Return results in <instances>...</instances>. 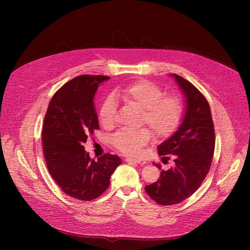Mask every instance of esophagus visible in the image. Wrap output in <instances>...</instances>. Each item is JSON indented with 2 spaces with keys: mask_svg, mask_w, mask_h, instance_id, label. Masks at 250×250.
Returning <instances> with one entry per match:
<instances>
[{
  "mask_svg": "<svg viewBox=\"0 0 250 250\" xmlns=\"http://www.w3.org/2000/svg\"><path fill=\"white\" fill-rule=\"evenodd\" d=\"M127 162H132V163H137V164H141V165H146V162L143 161L141 159H136V158H131V157H127L125 159Z\"/></svg>",
  "mask_w": 250,
  "mask_h": 250,
  "instance_id": "esophagus-1",
  "label": "esophagus"
}]
</instances>
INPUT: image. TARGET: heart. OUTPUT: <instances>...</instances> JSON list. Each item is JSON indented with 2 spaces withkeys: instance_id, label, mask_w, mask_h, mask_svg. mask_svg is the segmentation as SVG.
<instances>
[{
  "instance_id": "b5f03b06",
  "label": "heart",
  "mask_w": 250,
  "mask_h": 250,
  "mask_svg": "<svg viewBox=\"0 0 250 250\" xmlns=\"http://www.w3.org/2000/svg\"><path fill=\"white\" fill-rule=\"evenodd\" d=\"M116 96L127 103L143 108L142 122L146 123L158 139L168 137L178 126L182 106L173 96H164L160 87L147 81H140L116 91ZM116 101L108 96L100 108V121L104 127H111L116 117ZM151 133L147 128L137 130L123 129L112 138V145L121 152L136 156L150 141Z\"/></svg>"
}]
</instances>
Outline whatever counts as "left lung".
I'll list each match as a JSON object with an SVG mask.
<instances>
[{
    "instance_id": "1",
    "label": "left lung",
    "mask_w": 250,
    "mask_h": 250,
    "mask_svg": "<svg viewBox=\"0 0 250 250\" xmlns=\"http://www.w3.org/2000/svg\"><path fill=\"white\" fill-rule=\"evenodd\" d=\"M170 76L184 96L185 111L175 133L158 146V154L172 155L174 165L161 170L159 179L146 186L149 197L163 206L184 201L200 187L209 170L215 146L208 101L188 81L174 74Z\"/></svg>"
}]
</instances>
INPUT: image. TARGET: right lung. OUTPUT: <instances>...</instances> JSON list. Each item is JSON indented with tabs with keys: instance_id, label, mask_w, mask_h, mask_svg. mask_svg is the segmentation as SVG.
Returning <instances> with one entry per match:
<instances>
[{
	"instance_id": "obj_1",
	"label": "right lung",
	"mask_w": 250,
	"mask_h": 250,
	"mask_svg": "<svg viewBox=\"0 0 250 250\" xmlns=\"http://www.w3.org/2000/svg\"><path fill=\"white\" fill-rule=\"evenodd\" d=\"M104 76H80L64 84L52 97L43 121L42 147L47 168L68 196L91 201L110 184L121 164L118 156L104 154L97 161L85 151L84 143L99 129L94 97Z\"/></svg>"
}]
</instances>
